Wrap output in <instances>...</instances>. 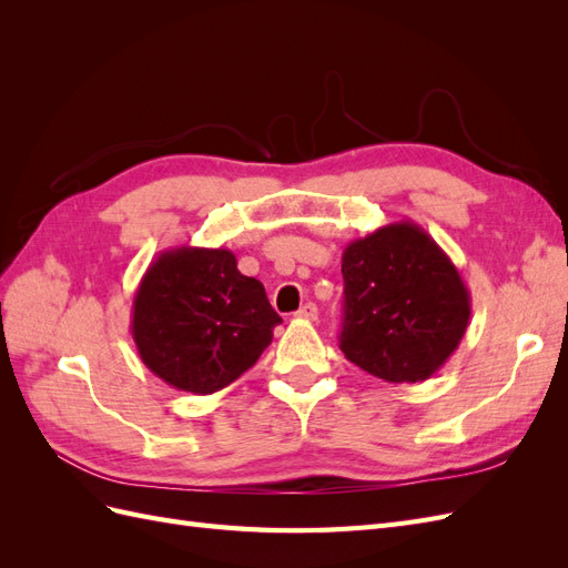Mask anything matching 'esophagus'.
Wrapping results in <instances>:
<instances>
[{"label": "esophagus", "instance_id": "obj_1", "mask_svg": "<svg viewBox=\"0 0 568 568\" xmlns=\"http://www.w3.org/2000/svg\"><path fill=\"white\" fill-rule=\"evenodd\" d=\"M296 317H301V320H317V305L315 303H305L301 311L296 313Z\"/></svg>", "mask_w": 568, "mask_h": 568}]
</instances>
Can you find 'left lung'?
<instances>
[{
  "label": "left lung",
  "instance_id": "8db88e82",
  "mask_svg": "<svg viewBox=\"0 0 568 568\" xmlns=\"http://www.w3.org/2000/svg\"><path fill=\"white\" fill-rule=\"evenodd\" d=\"M341 351L388 384L434 376L457 351L471 296L445 251L412 220L355 239L343 251Z\"/></svg>",
  "mask_w": 568,
  "mask_h": 568
}]
</instances>
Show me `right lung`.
<instances>
[{
	"label": "right lung",
	"mask_w": 568,
	"mask_h": 568,
	"mask_svg": "<svg viewBox=\"0 0 568 568\" xmlns=\"http://www.w3.org/2000/svg\"><path fill=\"white\" fill-rule=\"evenodd\" d=\"M280 322L265 286L236 270L232 251L178 246L144 272L130 332L159 379L209 395L255 365Z\"/></svg>",
	"instance_id": "obj_1"
}]
</instances>
